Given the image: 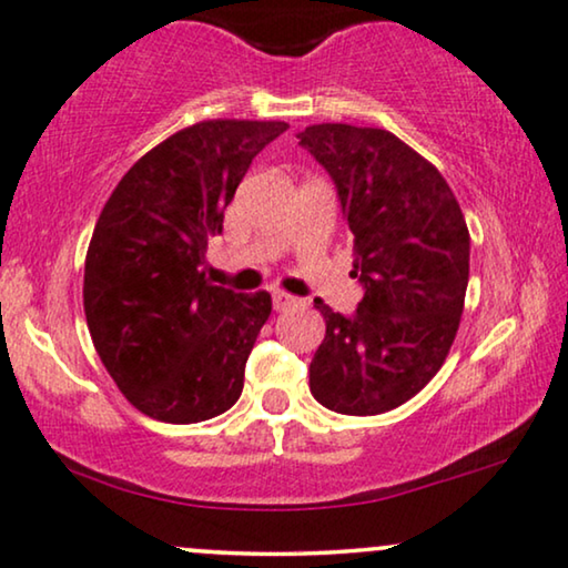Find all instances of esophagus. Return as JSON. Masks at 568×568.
I'll return each mask as SVG.
<instances>
[{
    "label": "esophagus",
    "instance_id": "obj_1",
    "mask_svg": "<svg viewBox=\"0 0 568 568\" xmlns=\"http://www.w3.org/2000/svg\"><path fill=\"white\" fill-rule=\"evenodd\" d=\"M294 305H300L297 297H292L286 292H274V311H290Z\"/></svg>",
    "mask_w": 568,
    "mask_h": 568
}]
</instances>
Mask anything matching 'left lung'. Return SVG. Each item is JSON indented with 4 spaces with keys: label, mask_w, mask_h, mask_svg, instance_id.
<instances>
[{
    "label": "left lung",
    "mask_w": 568,
    "mask_h": 568,
    "mask_svg": "<svg viewBox=\"0 0 568 568\" xmlns=\"http://www.w3.org/2000/svg\"><path fill=\"white\" fill-rule=\"evenodd\" d=\"M297 138L334 180L365 286L349 318L315 300L326 336L311 394L338 415H381L423 392L452 349L469 282L467 221L438 169L394 132L323 122Z\"/></svg>",
    "instance_id": "obj_1"
}]
</instances>
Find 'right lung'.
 Instances as JSON below:
<instances>
[{
  "mask_svg": "<svg viewBox=\"0 0 568 568\" xmlns=\"http://www.w3.org/2000/svg\"><path fill=\"white\" fill-rule=\"evenodd\" d=\"M286 122L205 120L140 156L101 211L83 307L101 363L132 407L190 425L240 399L271 294L205 278L234 190Z\"/></svg>",
  "mask_w": 568,
  "mask_h": 568,
  "instance_id": "obj_1",
  "label": "right lung"
}]
</instances>
